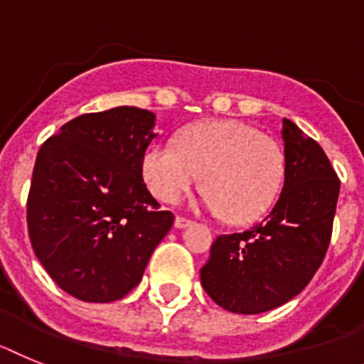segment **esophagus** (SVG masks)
<instances>
[{"instance_id":"obj_1","label":"esophagus","mask_w":364,"mask_h":364,"mask_svg":"<svg viewBox=\"0 0 364 364\" xmlns=\"http://www.w3.org/2000/svg\"><path fill=\"white\" fill-rule=\"evenodd\" d=\"M173 225L178 227V229H185V227L192 225V220H188V218L178 216V218H176V221H173Z\"/></svg>"}]
</instances>
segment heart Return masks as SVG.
Segmentation results:
<instances>
[{
    "label": "heart",
    "instance_id": "heart-1",
    "mask_svg": "<svg viewBox=\"0 0 364 364\" xmlns=\"http://www.w3.org/2000/svg\"><path fill=\"white\" fill-rule=\"evenodd\" d=\"M143 176L164 203H176L203 176L205 205L232 223H245L273 205L282 186L284 151L252 126L201 122L181 132L176 146H148Z\"/></svg>",
    "mask_w": 364,
    "mask_h": 364
}]
</instances>
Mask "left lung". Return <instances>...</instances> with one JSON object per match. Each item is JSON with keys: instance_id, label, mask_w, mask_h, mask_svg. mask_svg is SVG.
Returning <instances> with one entry per match:
<instances>
[{"instance_id": "obj_1", "label": "left lung", "mask_w": 364, "mask_h": 364, "mask_svg": "<svg viewBox=\"0 0 364 364\" xmlns=\"http://www.w3.org/2000/svg\"><path fill=\"white\" fill-rule=\"evenodd\" d=\"M284 186L260 223L220 235L201 267V286L227 311L257 315L299 295L321 267L341 181L317 141L284 119Z\"/></svg>"}]
</instances>
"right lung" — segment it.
Wrapping results in <instances>:
<instances>
[{"label":"right lung","instance_id":"add662e5","mask_svg":"<svg viewBox=\"0 0 364 364\" xmlns=\"http://www.w3.org/2000/svg\"><path fill=\"white\" fill-rule=\"evenodd\" d=\"M156 115L134 106L69 121L38 151L27 198L34 255L65 293L113 302L143 278L173 223L143 181Z\"/></svg>","mask_w":364,"mask_h":364}]
</instances>
